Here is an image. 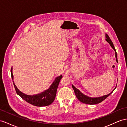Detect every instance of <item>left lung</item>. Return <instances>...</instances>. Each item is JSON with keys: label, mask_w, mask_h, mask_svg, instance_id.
Segmentation results:
<instances>
[{"label": "left lung", "mask_w": 127, "mask_h": 127, "mask_svg": "<svg viewBox=\"0 0 127 127\" xmlns=\"http://www.w3.org/2000/svg\"><path fill=\"white\" fill-rule=\"evenodd\" d=\"M106 41L108 42V43L110 44V46L115 51V57L116 58V62H118V59H117V54H116V50L115 49L113 43L112 41L110 40L109 37L108 36V35L107 34H106ZM72 88L74 90V93H75V95H76L77 98L78 99L80 102H82L83 103H86V104H89V105H95V104L97 103H100L101 102H102V101H103L104 100H105L107 97H108L110 94H111L113 91H114V90L112 92H110V93L108 94V95H104L103 96H101V97H91L89 96H87L85 95H84V94H83L82 92H81L80 91L76 89L75 87H74L73 85H72ZM116 88V87H115Z\"/></svg>", "instance_id": "left-lung-1"}]
</instances>
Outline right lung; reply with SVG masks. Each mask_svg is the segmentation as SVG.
<instances>
[{
  "label": "right lung",
  "instance_id": "1",
  "mask_svg": "<svg viewBox=\"0 0 127 127\" xmlns=\"http://www.w3.org/2000/svg\"><path fill=\"white\" fill-rule=\"evenodd\" d=\"M11 73L12 78L13 80V75L12 73V67L11 68ZM62 78V75L56 77L53 84H51L48 89L44 91L43 92H41V93L32 95H27L20 91L17 88V87L15 85L13 80V82L16 92L22 99H24L26 102L34 106L37 107H43L50 105V104L53 102L55 99V97H56V91L58 84H59L60 80Z\"/></svg>",
  "mask_w": 127,
  "mask_h": 127
}]
</instances>
